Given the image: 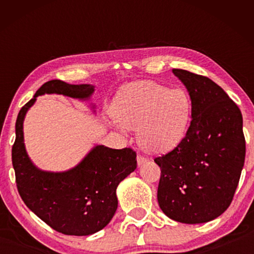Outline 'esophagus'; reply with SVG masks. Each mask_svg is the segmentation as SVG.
I'll return each instance as SVG.
<instances>
[{
	"label": "esophagus",
	"instance_id": "1",
	"mask_svg": "<svg viewBox=\"0 0 254 254\" xmlns=\"http://www.w3.org/2000/svg\"><path fill=\"white\" fill-rule=\"evenodd\" d=\"M136 161H137V165L141 166V165H143L145 161H147V158L143 157V156H141V154H139V156L136 157Z\"/></svg>",
	"mask_w": 254,
	"mask_h": 254
}]
</instances>
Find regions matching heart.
I'll list each match as a JSON object with an SVG mask.
<instances>
[{
    "instance_id": "1",
    "label": "heart",
    "mask_w": 254,
    "mask_h": 254,
    "mask_svg": "<svg viewBox=\"0 0 254 254\" xmlns=\"http://www.w3.org/2000/svg\"><path fill=\"white\" fill-rule=\"evenodd\" d=\"M191 98L183 88H169L151 80L122 86L111 106L115 127L136 128L137 142L149 152L175 149L187 134Z\"/></svg>"
}]
</instances>
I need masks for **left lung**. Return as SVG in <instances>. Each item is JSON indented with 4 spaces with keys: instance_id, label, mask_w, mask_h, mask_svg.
<instances>
[{
    "instance_id": "1",
    "label": "left lung",
    "mask_w": 254,
    "mask_h": 254,
    "mask_svg": "<svg viewBox=\"0 0 254 254\" xmlns=\"http://www.w3.org/2000/svg\"><path fill=\"white\" fill-rule=\"evenodd\" d=\"M191 98L185 139L154 158L161 175L158 203L171 220L199 224L229 208L246 159L243 119L238 105L208 77L173 69Z\"/></svg>"
}]
</instances>
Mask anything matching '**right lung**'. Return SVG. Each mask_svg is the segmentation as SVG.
Segmentation results:
<instances>
[{"instance_id": "1", "label": "right lung", "mask_w": 254, "mask_h": 254, "mask_svg": "<svg viewBox=\"0 0 254 254\" xmlns=\"http://www.w3.org/2000/svg\"><path fill=\"white\" fill-rule=\"evenodd\" d=\"M93 92L92 85L49 80L20 110L15 122L12 165L21 198L51 229L66 235L94 234L109 224L118 208L117 188L136 168V153L132 148L97 145L75 168L65 173L41 171L25 151L23 120L37 96L55 93L85 100Z\"/></svg>"}]
</instances>
